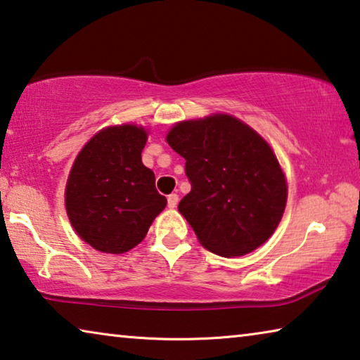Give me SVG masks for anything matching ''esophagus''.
Masks as SVG:
<instances>
[{
    "instance_id": "obj_1",
    "label": "esophagus",
    "mask_w": 360,
    "mask_h": 360,
    "mask_svg": "<svg viewBox=\"0 0 360 360\" xmlns=\"http://www.w3.org/2000/svg\"><path fill=\"white\" fill-rule=\"evenodd\" d=\"M178 202H179L178 193H169V195H168V208H176Z\"/></svg>"
}]
</instances>
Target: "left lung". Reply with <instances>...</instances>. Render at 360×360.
Returning a JSON list of instances; mask_svg holds the SVG:
<instances>
[{
	"mask_svg": "<svg viewBox=\"0 0 360 360\" xmlns=\"http://www.w3.org/2000/svg\"><path fill=\"white\" fill-rule=\"evenodd\" d=\"M171 149L186 160L192 189L179 213L208 252L236 258L255 252L281 224L287 178L262 136L229 113L174 123Z\"/></svg>",
	"mask_w": 360,
	"mask_h": 360,
	"instance_id": "left-lung-1",
	"label": "left lung"
}]
</instances>
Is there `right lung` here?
I'll return each mask as SVG.
<instances>
[{"mask_svg":"<svg viewBox=\"0 0 360 360\" xmlns=\"http://www.w3.org/2000/svg\"><path fill=\"white\" fill-rule=\"evenodd\" d=\"M147 138L149 129L134 123L102 128L78 152L68 173V221L101 253L129 252L167 207L155 189V174L142 163Z\"/></svg>","mask_w":360,"mask_h":360,"instance_id":"add662e5","label":"right lung"}]
</instances>
